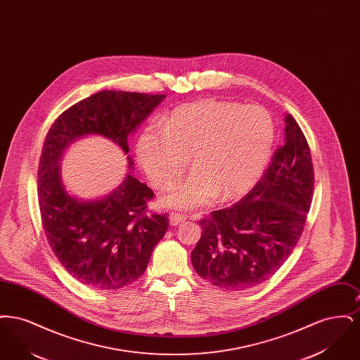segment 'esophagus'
<instances>
[{
  "mask_svg": "<svg viewBox=\"0 0 360 360\" xmlns=\"http://www.w3.org/2000/svg\"><path fill=\"white\" fill-rule=\"evenodd\" d=\"M169 220H170V224H172V226H176V225H179V224L184 223L186 220V216H184L181 213L172 212V213H170Z\"/></svg>",
  "mask_w": 360,
  "mask_h": 360,
  "instance_id": "1",
  "label": "esophagus"
}]
</instances>
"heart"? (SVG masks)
<instances>
[{
    "instance_id": "obj_1",
    "label": "heart",
    "mask_w": 360,
    "mask_h": 360,
    "mask_svg": "<svg viewBox=\"0 0 360 360\" xmlns=\"http://www.w3.org/2000/svg\"><path fill=\"white\" fill-rule=\"evenodd\" d=\"M275 125L262 106L205 100L175 109L160 131L147 128L137 140L139 162L156 188L172 186L191 156L193 172L165 198L166 205L195 209L240 197L264 172Z\"/></svg>"
}]
</instances>
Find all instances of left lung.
I'll return each instance as SVG.
<instances>
[{"instance_id": "obj_1", "label": "left lung", "mask_w": 360, "mask_h": 360, "mask_svg": "<svg viewBox=\"0 0 360 360\" xmlns=\"http://www.w3.org/2000/svg\"><path fill=\"white\" fill-rule=\"evenodd\" d=\"M285 122V143L257 185L238 204L200 220L191 263L214 286L245 290L267 281L304 232L314 190L311 155L297 121L288 115Z\"/></svg>"}]
</instances>
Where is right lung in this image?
<instances>
[{"label": "right lung", "mask_w": 360, "mask_h": 360, "mask_svg": "<svg viewBox=\"0 0 360 360\" xmlns=\"http://www.w3.org/2000/svg\"><path fill=\"white\" fill-rule=\"evenodd\" d=\"M165 97L103 90L66 109L46 136L37 169L41 223L58 260L85 286L115 290L139 279L165 236L169 219L148 214L154 191L131 174L101 200L71 197L60 179L59 160L65 148L86 135L108 137L128 154L129 134Z\"/></svg>", "instance_id": "obj_1"}]
</instances>
